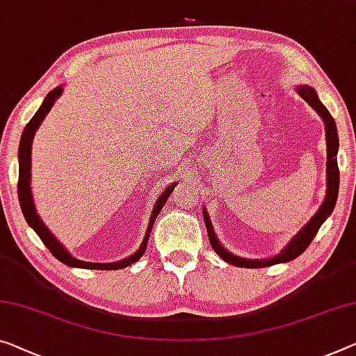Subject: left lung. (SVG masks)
I'll return each mask as SVG.
<instances>
[{
  "mask_svg": "<svg viewBox=\"0 0 356 356\" xmlns=\"http://www.w3.org/2000/svg\"><path fill=\"white\" fill-rule=\"evenodd\" d=\"M298 94L304 98L309 105L315 109L316 113L320 114L321 121L325 122V135H326V195L323 204L320 205V209L316 210V213L310 220L304 224L302 227L299 229V232L294 235V237L289 240V242L285 245L280 253H277L275 256H270V258L266 259H248V258H242V256H237L229 251L227 248H224L220 243V238L216 237L215 234V227H213L210 215L207 213V209L204 207L202 211H204V220H205V227L207 232H209V238L213 250L215 253L220 256L222 261L229 262V264L237 266V267H247V269H259V267H267V266H273V264H280V262H289L293 259H296L299 254H302L305 248L309 247L312 240L318 232V229L321 227L330 215L334 210L336 207V200H337V194H339V167H337V151H339V136H337V127L332 116L327 111L326 106L320 102L318 95H316V90L314 87H310L307 84L298 86L296 87Z\"/></svg>",
  "mask_w": 356,
  "mask_h": 356,
  "instance_id": "left-lung-1",
  "label": "left lung"
}]
</instances>
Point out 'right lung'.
Instances as JSON below:
<instances>
[{
	"label": "right lung",
	"instance_id": "right-lung-1",
	"mask_svg": "<svg viewBox=\"0 0 356 356\" xmlns=\"http://www.w3.org/2000/svg\"><path fill=\"white\" fill-rule=\"evenodd\" d=\"M63 94V86H58L56 89L49 92L46 95L44 102L41 103V106L38 111L35 113V116L31 118V121L25 125L24 132H22V138H20V145H19V183H17V194H19V202H20V209L22 213H24L25 221L29 222V226L35 231L40 238L42 240V243L46 245L49 251L56 256V258L67 264L70 267H79V269H97V270H118V269H124L134 262L138 261L141 256L145 254L146 247H147V240H149V234L152 231V226H154V221L157 215H159L161 210L165 205V202L170 194L173 193L175 186L178 183L175 181L172 184H168L163 193L159 195V199L156 200L154 209L151 211L149 216V224H147L145 238L138 250L135 251L134 254H130L129 258H124L121 261L116 262H87V261H81L78 258H74L70 251L63 247V243L51 232L44 221L41 220L40 213L36 211L35 202H33V194H31V145H33V138H35V134L38 127H40L41 122L44 121V118L47 116V113L51 111V108L54 106L57 98Z\"/></svg>",
	"mask_w": 356,
	"mask_h": 356
}]
</instances>
